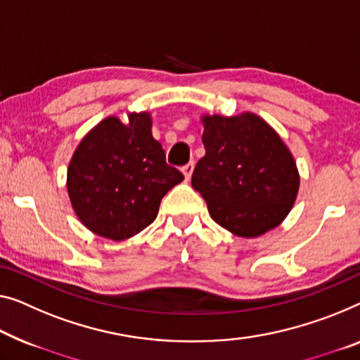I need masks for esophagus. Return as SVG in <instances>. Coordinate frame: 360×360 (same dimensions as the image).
I'll use <instances>...</instances> for the list:
<instances>
[{"label":"esophagus","instance_id":"obj_1","mask_svg":"<svg viewBox=\"0 0 360 360\" xmlns=\"http://www.w3.org/2000/svg\"><path fill=\"white\" fill-rule=\"evenodd\" d=\"M192 173H194V163L191 162V163H187L186 166H182V174H184L186 181H189V179H191Z\"/></svg>","mask_w":360,"mask_h":360}]
</instances>
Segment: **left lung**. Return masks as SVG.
Segmentation results:
<instances>
[{
  "label": "left lung",
  "instance_id": "left-lung-1",
  "mask_svg": "<svg viewBox=\"0 0 360 360\" xmlns=\"http://www.w3.org/2000/svg\"><path fill=\"white\" fill-rule=\"evenodd\" d=\"M205 157L192 187L205 198L214 223L239 238H259L288 217L299 192L291 150L255 112L202 115Z\"/></svg>",
  "mask_w": 360,
  "mask_h": 360
}]
</instances>
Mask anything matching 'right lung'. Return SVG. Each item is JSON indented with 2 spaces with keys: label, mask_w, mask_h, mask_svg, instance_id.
Instances as JSON below:
<instances>
[{
  "label": "right lung",
  "mask_w": 360,
  "mask_h": 360,
  "mask_svg": "<svg viewBox=\"0 0 360 360\" xmlns=\"http://www.w3.org/2000/svg\"><path fill=\"white\" fill-rule=\"evenodd\" d=\"M184 179L166 165L148 111L108 116L85 134L68 166L72 210L89 231L124 240L157 218L166 192Z\"/></svg>",
  "instance_id": "obj_1"
}]
</instances>
